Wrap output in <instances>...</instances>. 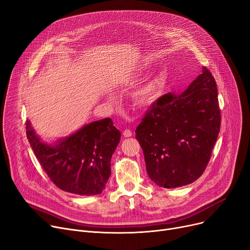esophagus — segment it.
<instances>
[{
    "label": "esophagus",
    "instance_id": "34e87169",
    "mask_svg": "<svg viewBox=\"0 0 250 250\" xmlns=\"http://www.w3.org/2000/svg\"><path fill=\"white\" fill-rule=\"evenodd\" d=\"M131 130H129V129H125L124 130V137H125V138H129V137H131Z\"/></svg>",
    "mask_w": 250,
    "mask_h": 250
}]
</instances>
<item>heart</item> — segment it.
<instances>
[{
  "mask_svg": "<svg viewBox=\"0 0 250 250\" xmlns=\"http://www.w3.org/2000/svg\"><path fill=\"white\" fill-rule=\"evenodd\" d=\"M164 81L160 77H155L142 86L135 95L136 103L141 106H149L155 104L164 91Z\"/></svg>",
  "mask_w": 250,
  "mask_h": 250,
  "instance_id": "heart-1",
  "label": "heart"
}]
</instances>
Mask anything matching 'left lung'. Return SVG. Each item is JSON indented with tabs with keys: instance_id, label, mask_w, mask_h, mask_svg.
Returning a JSON list of instances; mask_svg holds the SVG:
<instances>
[{
	"instance_id": "left-lung-1",
	"label": "left lung",
	"mask_w": 250,
	"mask_h": 250,
	"mask_svg": "<svg viewBox=\"0 0 250 250\" xmlns=\"http://www.w3.org/2000/svg\"><path fill=\"white\" fill-rule=\"evenodd\" d=\"M220 124L216 81L203 67L184 92L161 96L136 129L149 179L168 189L196 181L209 163Z\"/></svg>"
}]
</instances>
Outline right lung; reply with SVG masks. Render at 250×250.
Segmentation results:
<instances>
[{"label":"right lung","mask_w":250,"mask_h":250,"mask_svg":"<svg viewBox=\"0 0 250 250\" xmlns=\"http://www.w3.org/2000/svg\"><path fill=\"white\" fill-rule=\"evenodd\" d=\"M30 146L42 168L61 190L72 194H101L110 176V161L121 140V131L110 119L83 125L72 135L47 144L26 122Z\"/></svg>","instance_id":"add662e5"}]
</instances>
